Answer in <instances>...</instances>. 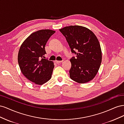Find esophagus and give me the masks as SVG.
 I'll return each mask as SVG.
<instances>
[{
  "mask_svg": "<svg viewBox=\"0 0 124 124\" xmlns=\"http://www.w3.org/2000/svg\"><path fill=\"white\" fill-rule=\"evenodd\" d=\"M62 62H63V61H56V63H57Z\"/></svg>",
  "mask_w": 124,
  "mask_h": 124,
  "instance_id": "1",
  "label": "esophagus"
}]
</instances>
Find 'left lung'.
<instances>
[{
  "label": "left lung",
  "instance_id": "1",
  "mask_svg": "<svg viewBox=\"0 0 124 124\" xmlns=\"http://www.w3.org/2000/svg\"><path fill=\"white\" fill-rule=\"evenodd\" d=\"M65 37L71 52L76 57L70 59V77L78 83L93 80L102 61L99 41L91 30L81 26H70L59 29Z\"/></svg>",
  "mask_w": 124,
  "mask_h": 124
}]
</instances>
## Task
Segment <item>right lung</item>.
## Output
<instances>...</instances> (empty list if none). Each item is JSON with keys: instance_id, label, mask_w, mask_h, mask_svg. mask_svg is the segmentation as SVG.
Masks as SVG:
<instances>
[{"instance_id": "obj_1", "label": "right lung", "mask_w": 124, "mask_h": 124, "mask_svg": "<svg viewBox=\"0 0 124 124\" xmlns=\"http://www.w3.org/2000/svg\"><path fill=\"white\" fill-rule=\"evenodd\" d=\"M55 32L42 29L33 32L22 43L18 54V63L21 72L30 81L42 85L50 80L54 62L43 58L46 54L45 46Z\"/></svg>"}]
</instances>
